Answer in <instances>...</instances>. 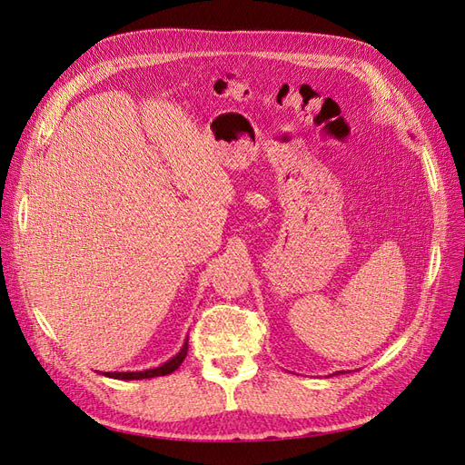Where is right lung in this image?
Segmentation results:
<instances>
[{"instance_id": "obj_1", "label": "right lung", "mask_w": 465, "mask_h": 465, "mask_svg": "<svg viewBox=\"0 0 465 465\" xmlns=\"http://www.w3.org/2000/svg\"><path fill=\"white\" fill-rule=\"evenodd\" d=\"M188 355V340L184 341V345H182L180 353L176 357H173L171 361H166L164 364H161V367L157 369H149V371H139V372H104V376L108 378H118V380H142V378H154V376H166L174 372L182 361L186 359Z\"/></svg>"}]
</instances>
